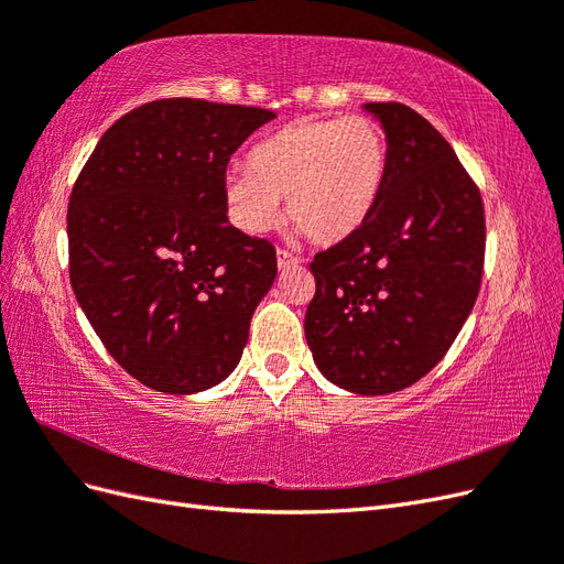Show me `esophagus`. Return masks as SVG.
<instances>
[{
  "label": "esophagus",
  "mask_w": 564,
  "mask_h": 564,
  "mask_svg": "<svg viewBox=\"0 0 564 564\" xmlns=\"http://www.w3.org/2000/svg\"><path fill=\"white\" fill-rule=\"evenodd\" d=\"M299 263H301V256L286 251V249H278V265H280V270L299 265Z\"/></svg>",
  "instance_id": "obj_1"
}]
</instances>
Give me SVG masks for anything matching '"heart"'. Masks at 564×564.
I'll return each mask as SVG.
<instances>
[{
    "mask_svg": "<svg viewBox=\"0 0 564 564\" xmlns=\"http://www.w3.org/2000/svg\"><path fill=\"white\" fill-rule=\"evenodd\" d=\"M386 131L367 117L299 119L251 150L249 169L226 174L232 220L263 232L286 197V214L317 245L360 230L388 176Z\"/></svg>",
    "mask_w": 564,
    "mask_h": 564,
    "instance_id": "1",
    "label": "heart"
}]
</instances>
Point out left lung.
Here are the masks:
<instances>
[{
  "instance_id": "left-lung-1",
  "label": "left lung",
  "mask_w": 564,
  "mask_h": 564,
  "mask_svg": "<svg viewBox=\"0 0 564 564\" xmlns=\"http://www.w3.org/2000/svg\"><path fill=\"white\" fill-rule=\"evenodd\" d=\"M388 139L377 209L311 263L305 340L317 369L357 395L425 377L454 344L482 282L485 207L442 133L402 104H367Z\"/></svg>"
}]
</instances>
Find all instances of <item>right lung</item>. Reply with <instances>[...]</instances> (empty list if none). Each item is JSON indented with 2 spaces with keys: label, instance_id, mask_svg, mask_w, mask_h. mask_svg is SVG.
<instances>
[{
  "label": "right lung",
  "instance_id": "right-lung-1",
  "mask_svg": "<svg viewBox=\"0 0 564 564\" xmlns=\"http://www.w3.org/2000/svg\"><path fill=\"white\" fill-rule=\"evenodd\" d=\"M275 112L162 98L119 117L67 204L70 284L117 365L193 395L230 377L275 247L230 226L226 169Z\"/></svg>",
  "mask_w": 564,
  "mask_h": 564
}]
</instances>
